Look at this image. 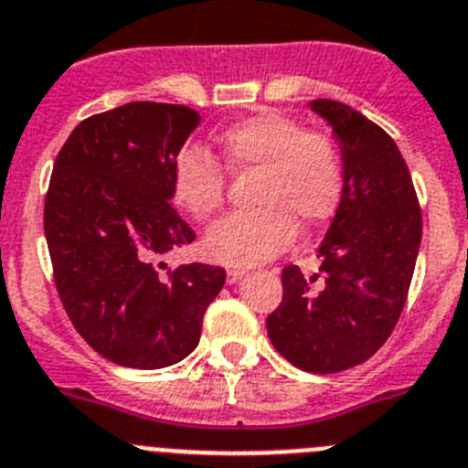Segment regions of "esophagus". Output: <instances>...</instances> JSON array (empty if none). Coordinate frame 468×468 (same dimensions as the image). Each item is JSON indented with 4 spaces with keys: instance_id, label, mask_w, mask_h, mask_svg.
Wrapping results in <instances>:
<instances>
[{
    "instance_id": "34e87169",
    "label": "esophagus",
    "mask_w": 468,
    "mask_h": 468,
    "mask_svg": "<svg viewBox=\"0 0 468 468\" xmlns=\"http://www.w3.org/2000/svg\"><path fill=\"white\" fill-rule=\"evenodd\" d=\"M242 277H244V271H238V268H235V271H229L226 280H229V284H235V282H239Z\"/></svg>"
}]
</instances>
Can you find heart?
I'll return each instance as SVG.
<instances>
[{"mask_svg": "<svg viewBox=\"0 0 468 468\" xmlns=\"http://www.w3.org/2000/svg\"><path fill=\"white\" fill-rule=\"evenodd\" d=\"M218 144L230 172H259L254 209L221 218L205 235V254L229 268H251L275 259L296 238V224L319 229L343 200L345 163L322 133H307L296 119L261 112L221 133ZM175 203L197 221L224 205L226 170L207 151H179L170 175Z\"/></svg>", "mask_w": 468, "mask_h": 468, "instance_id": "b5f03b06", "label": "heart"}]
</instances>
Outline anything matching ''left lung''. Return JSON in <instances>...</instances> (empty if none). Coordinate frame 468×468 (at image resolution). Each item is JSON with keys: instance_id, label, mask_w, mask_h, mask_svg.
<instances>
[{"instance_id": "1", "label": "left lung", "mask_w": 468, "mask_h": 468, "mask_svg": "<svg viewBox=\"0 0 468 468\" xmlns=\"http://www.w3.org/2000/svg\"><path fill=\"white\" fill-rule=\"evenodd\" d=\"M340 144L345 191L317 250L319 275L282 271V303L268 317L275 349L296 368L338 373L385 345L406 305L422 239L410 172L389 134L334 100L307 104Z\"/></svg>"}]
</instances>
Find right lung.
I'll list each match as a JSON object with an SVG mask.
<instances>
[{
    "instance_id": "add662e5",
    "label": "right lung",
    "mask_w": 468,
    "mask_h": 468,
    "mask_svg": "<svg viewBox=\"0 0 468 468\" xmlns=\"http://www.w3.org/2000/svg\"><path fill=\"white\" fill-rule=\"evenodd\" d=\"M200 113L130 102L81 121L60 149L44 205L58 293L81 338L128 368H165L197 347L218 265L161 272L196 233L172 207L170 175Z\"/></svg>"
}]
</instances>
